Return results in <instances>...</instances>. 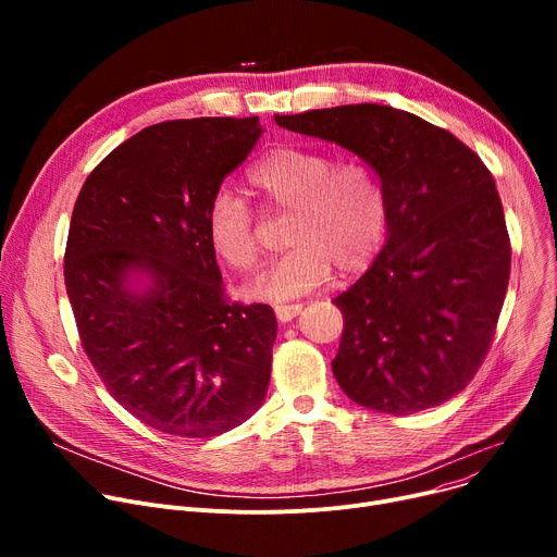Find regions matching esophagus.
<instances>
[{
	"mask_svg": "<svg viewBox=\"0 0 557 557\" xmlns=\"http://www.w3.org/2000/svg\"><path fill=\"white\" fill-rule=\"evenodd\" d=\"M300 311H302V305H277L275 307V315L280 323H288V320H294Z\"/></svg>",
	"mask_w": 557,
	"mask_h": 557,
	"instance_id": "34e87169",
	"label": "esophagus"
}]
</instances>
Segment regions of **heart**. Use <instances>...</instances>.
I'll use <instances>...</instances> for the list:
<instances>
[{"label":"heart","instance_id":"b5f03b06","mask_svg":"<svg viewBox=\"0 0 557 557\" xmlns=\"http://www.w3.org/2000/svg\"><path fill=\"white\" fill-rule=\"evenodd\" d=\"M248 189L263 210L290 212V250L259 277L255 294L288 300L341 275H359L382 252L388 232V198L376 171L361 160L336 162L309 146H280L259 158ZM212 252L237 273L257 271L261 261L259 223L248 200L221 189L205 214Z\"/></svg>","mask_w":557,"mask_h":557}]
</instances>
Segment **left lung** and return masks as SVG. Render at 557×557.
Returning <instances> with one entry per match:
<instances>
[{"label":"left lung","instance_id":"1","mask_svg":"<svg viewBox=\"0 0 557 557\" xmlns=\"http://www.w3.org/2000/svg\"><path fill=\"white\" fill-rule=\"evenodd\" d=\"M275 122L357 153L388 198L386 246L334 298L345 320L332 361L338 386L395 416L451 399L487 355L510 280V237L490 169L449 131L391 106Z\"/></svg>","mask_w":557,"mask_h":557}]
</instances>
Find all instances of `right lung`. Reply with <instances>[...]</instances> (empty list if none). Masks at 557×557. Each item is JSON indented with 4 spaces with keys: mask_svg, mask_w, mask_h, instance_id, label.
<instances>
[{
    "mask_svg": "<svg viewBox=\"0 0 557 557\" xmlns=\"http://www.w3.org/2000/svg\"><path fill=\"white\" fill-rule=\"evenodd\" d=\"M261 135L257 116L149 126L87 175L74 202L65 286L87 359L141 424L212 437L267 397L277 320L225 296L205 214ZM150 286L135 289L132 275Z\"/></svg>",
    "mask_w": 557,
    "mask_h": 557,
    "instance_id": "add662e5",
    "label": "right lung"
}]
</instances>
